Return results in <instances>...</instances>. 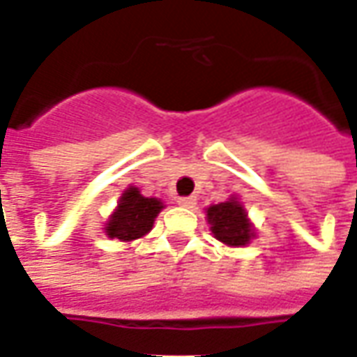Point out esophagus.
Segmentation results:
<instances>
[{"mask_svg": "<svg viewBox=\"0 0 357 357\" xmlns=\"http://www.w3.org/2000/svg\"><path fill=\"white\" fill-rule=\"evenodd\" d=\"M179 206H185V208H193L197 204L195 197H179L178 199Z\"/></svg>", "mask_w": 357, "mask_h": 357, "instance_id": "34e87169", "label": "esophagus"}]
</instances>
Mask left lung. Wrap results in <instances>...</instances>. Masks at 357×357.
<instances>
[{"instance_id": "8db88e82", "label": "left lung", "mask_w": 357, "mask_h": 357, "mask_svg": "<svg viewBox=\"0 0 357 357\" xmlns=\"http://www.w3.org/2000/svg\"><path fill=\"white\" fill-rule=\"evenodd\" d=\"M206 222L214 238L228 248H243L257 238L255 226L249 220L243 203L236 195H231L224 203L211 204L206 208Z\"/></svg>"}]
</instances>
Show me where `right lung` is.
<instances>
[{"label":"right lung","instance_id":"right-lung-1","mask_svg":"<svg viewBox=\"0 0 357 357\" xmlns=\"http://www.w3.org/2000/svg\"><path fill=\"white\" fill-rule=\"evenodd\" d=\"M166 204L156 197L141 195L139 187L129 185L121 193L118 206L109 214L104 224V234L109 239L135 241L144 238L153 230L154 220Z\"/></svg>","mask_w":357,"mask_h":357}]
</instances>
